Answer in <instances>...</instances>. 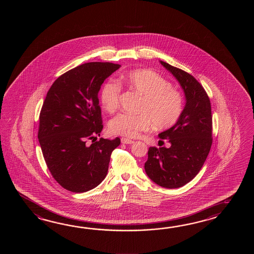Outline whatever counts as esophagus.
<instances>
[{"label": "esophagus", "instance_id": "esophagus-1", "mask_svg": "<svg viewBox=\"0 0 254 254\" xmlns=\"http://www.w3.org/2000/svg\"><path fill=\"white\" fill-rule=\"evenodd\" d=\"M121 140H122V143H124V144H131V143L134 142L133 140H129V139H127V138H122Z\"/></svg>", "mask_w": 254, "mask_h": 254}]
</instances>
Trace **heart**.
Returning <instances> with one entry per match:
<instances>
[{"instance_id": "b5f03b06", "label": "heart", "mask_w": 254, "mask_h": 254, "mask_svg": "<svg viewBox=\"0 0 254 254\" xmlns=\"http://www.w3.org/2000/svg\"><path fill=\"white\" fill-rule=\"evenodd\" d=\"M122 78L130 90L141 96L138 106L140 114L116 115L109 124L112 133L133 138L150 129L152 124L156 129H168L178 122L184 111V96L162 76L150 69H137ZM121 92L122 86L117 81L108 80L103 83L100 102L105 111L114 113L118 109Z\"/></svg>"}]
</instances>
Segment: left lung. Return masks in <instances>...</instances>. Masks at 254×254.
<instances>
[{
    "label": "left lung",
    "mask_w": 254,
    "mask_h": 254,
    "mask_svg": "<svg viewBox=\"0 0 254 254\" xmlns=\"http://www.w3.org/2000/svg\"><path fill=\"white\" fill-rule=\"evenodd\" d=\"M178 80L186 104L178 122L159 137L171 146L150 147L144 164L149 178L168 188H180L200 172L212 143L211 102L204 88L188 72L160 62Z\"/></svg>",
    "instance_id": "1"
}]
</instances>
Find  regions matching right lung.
<instances>
[{
  "instance_id": "right-lung-1",
  "label": "right lung",
  "mask_w": 254,
  "mask_h": 254,
  "mask_svg": "<svg viewBox=\"0 0 254 254\" xmlns=\"http://www.w3.org/2000/svg\"><path fill=\"white\" fill-rule=\"evenodd\" d=\"M121 65L87 63L58 77L40 113L38 139L49 171L72 192L97 187L108 173L111 154L120 138L97 139L103 128L98 93L104 80Z\"/></svg>"
}]
</instances>
